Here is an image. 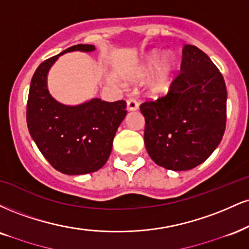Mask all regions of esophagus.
I'll return each mask as SVG.
<instances>
[{"instance_id": "obj_1", "label": "esophagus", "mask_w": 249, "mask_h": 249, "mask_svg": "<svg viewBox=\"0 0 249 249\" xmlns=\"http://www.w3.org/2000/svg\"><path fill=\"white\" fill-rule=\"evenodd\" d=\"M139 107V103L134 100V98H128L127 100V110L128 111H133V110H137Z\"/></svg>"}]
</instances>
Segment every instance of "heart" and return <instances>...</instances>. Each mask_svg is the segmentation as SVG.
Wrapping results in <instances>:
<instances>
[{"instance_id": "heart-1", "label": "heart", "mask_w": 249, "mask_h": 249, "mask_svg": "<svg viewBox=\"0 0 249 249\" xmlns=\"http://www.w3.org/2000/svg\"><path fill=\"white\" fill-rule=\"evenodd\" d=\"M159 64V54L157 52L152 53L151 55L146 59L145 64L142 66V74L140 76H147L158 67ZM174 67V60L172 58H164V60L159 67L158 74L151 83V90L155 95L163 94L168 90V87L172 79V71Z\"/></svg>"}]
</instances>
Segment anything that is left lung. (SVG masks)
Instances as JSON below:
<instances>
[{"instance_id":"obj_1","label":"left lung","mask_w":249,"mask_h":249,"mask_svg":"<svg viewBox=\"0 0 249 249\" xmlns=\"http://www.w3.org/2000/svg\"><path fill=\"white\" fill-rule=\"evenodd\" d=\"M226 100L225 81L217 66L198 47L184 45L181 71L168 92L140 106L152 160L178 172L204 162L225 132Z\"/></svg>"}]
</instances>
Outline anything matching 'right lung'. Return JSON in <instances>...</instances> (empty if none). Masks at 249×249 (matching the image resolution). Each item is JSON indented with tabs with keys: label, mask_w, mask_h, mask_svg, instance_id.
Masks as SVG:
<instances>
[{
	"label": "right lung",
	"mask_w": 249,
	"mask_h": 249,
	"mask_svg": "<svg viewBox=\"0 0 249 249\" xmlns=\"http://www.w3.org/2000/svg\"><path fill=\"white\" fill-rule=\"evenodd\" d=\"M94 45L79 44L45 60L30 85L26 123L36 145L53 168L81 175L104 166L112 149L116 131L126 116V102L92 98L75 107L56 102L46 86L47 71L66 52H91Z\"/></svg>",
	"instance_id": "1"
}]
</instances>
